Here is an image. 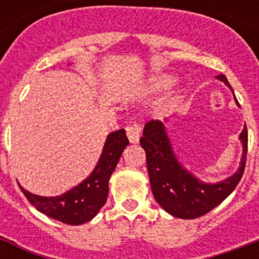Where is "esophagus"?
I'll return each mask as SVG.
<instances>
[{
    "label": "esophagus",
    "instance_id": "34e87169",
    "mask_svg": "<svg viewBox=\"0 0 259 259\" xmlns=\"http://www.w3.org/2000/svg\"><path fill=\"white\" fill-rule=\"evenodd\" d=\"M126 134H127V138L132 144H137L140 141V137H141V125L140 122H132L130 125L126 126Z\"/></svg>",
    "mask_w": 259,
    "mask_h": 259
}]
</instances>
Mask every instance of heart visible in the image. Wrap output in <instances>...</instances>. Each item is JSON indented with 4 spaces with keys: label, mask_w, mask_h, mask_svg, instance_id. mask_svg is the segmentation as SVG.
Masks as SVG:
<instances>
[{
    "label": "heart",
    "mask_w": 259,
    "mask_h": 259,
    "mask_svg": "<svg viewBox=\"0 0 259 259\" xmlns=\"http://www.w3.org/2000/svg\"><path fill=\"white\" fill-rule=\"evenodd\" d=\"M170 78H168V76H162V78H157L156 79V83H154V86L157 87V89H165V87H168L170 84Z\"/></svg>",
    "instance_id": "heart-1"
}]
</instances>
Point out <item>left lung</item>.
I'll list each match as a JSON object with an SVG mask.
<instances>
[{"instance_id": "1", "label": "left lung", "mask_w": 259, "mask_h": 259, "mask_svg": "<svg viewBox=\"0 0 259 259\" xmlns=\"http://www.w3.org/2000/svg\"><path fill=\"white\" fill-rule=\"evenodd\" d=\"M217 79L231 89L225 75ZM238 103V102H237ZM239 105V103H238ZM243 144L239 169L233 176L217 184H205L185 170L177 161L166 137L165 127L160 121H149L144 127L140 144L146 153V166L149 173L152 192L158 204L166 212L180 219H195L205 215L219 205L241 181L247 156V127L239 136Z\"/></svg>"}]
</instances>
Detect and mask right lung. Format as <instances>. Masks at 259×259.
Segmentation results:
<instances>
[{
    "instance_id": "right-lung-1",
    "label": "right lung",
    "mask_w": 259,
    "mask_h": 259,
    "mask_svg": "<svg viewBox=\"0 0 259 259\" xmlns=\"http://www.w3.org/2000/svg\"><path fill=\"white\" fill-rule=\"evenodd\" d=\"M129 140L123 129L113 132L106 140L105 148L94 172L68 192L56 197L37 196L20 187L30 204L50 218L78 226L91 221L105 205L109 193V180L117 166Z\"/></svg>"
}]
</instances>
